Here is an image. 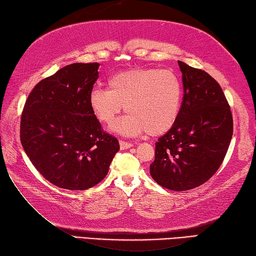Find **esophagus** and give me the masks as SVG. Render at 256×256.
<instances>
[{
  "mask_svg": "<svg viewBox=\"0 0 256 256\" xmlns=\"http://www.w3.org/2000/svg\"><path fill=\"white\" fill-rule=\"evenodd\" d=\"M133 144L130 143V142H125V140H120V148H121V150H128L130 148H132Z\"/></svg>",
  "mask_w": 256,
  "mask_h": 256,
  "instance_id": "1",
  "label": "esophagus"
}]
</instances>
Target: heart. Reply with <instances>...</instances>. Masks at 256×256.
I'll list each match as a JSON object with an SVG mask.
<instances>
[{
    "instance_id": "b5f03b06",
    "label": "heart",
    "mask_w": 256,
    "mask_h": 256,
    "mask_svg": "<svg viewBox=\"0 0 256 256\" xmlns=\"http://www.w3.org/2000/svg\"><path fill=\"white\" fill-rule=\"evenodd\" d=\"M108 84V89L94 86L91 90L89 104L96 118L108 125L114 122L124 106L128 114L114 125L116 132L160 135L175 124L180 111L182 86L170 70H124L113 74Z\"/></svg>"
}]
</instances>
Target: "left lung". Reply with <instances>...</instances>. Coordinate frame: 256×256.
<instances>
[{
    "label": "left lung",
    "mask_w": 256,
    "mask_h": 256,
    "mask_svg": "<svg viewBox=\"0 0 256 256\" xmlns=\"http://www.w3.org/2000/svg\"><path fill=\"white\" fill-rule=\"evenodd\" d=\"M184 99L175 124L155 145L150 176L166 189L184 192L219 170L233 134L229 103L209 74L178 62Z\"/></svg>",
    "instance_id": "8db88e82"
}]
</instances>
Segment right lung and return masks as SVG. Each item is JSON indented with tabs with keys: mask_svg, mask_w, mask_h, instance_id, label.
Instances as JSON below:
<instances>
[{
	"mask_svg": "<svg viewBox=\"0 0 256 256\" xmlns=\"http://www.w3.org/2000/svg\"><path fill=\"white\" fill-rule=\"evenodd\" d=\"M99 66L76 62L59 69L32 88L22 112V146L42 176L59 188L96 186L120 150L89 104Z\"/></svg>",
	"mask_w": 256,
	"mask_h": 256,
	"instance_id": "add662e5",
	"label": "right lung"
}]
</instances>
